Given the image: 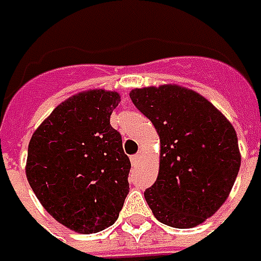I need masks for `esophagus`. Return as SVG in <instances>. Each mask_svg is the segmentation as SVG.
Instances as JSON below:
<instances>
[{"label":"esophagus","instance_id":"obj_1","mask_svg":"<svg viewBox=\"0 0 261 261\" xmlns=\"http://www.w3.org/2000/svg\"><path fill=\"white\" fill-rule=\"evenodd\" d=\"M141 158H142V154H141V152H138L136 155L130 156V161H132V164L135 166V164H138V163L141 161Z\"/></svg>","mask_w":261,"mask_h":261}]
</instances>
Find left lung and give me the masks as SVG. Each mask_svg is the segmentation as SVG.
Here are the masks:
<instances>
[{
  "instance_id": "8db88e82",
  "label": "left lung",
  "mask_w": 261,
  "mask_h": 261,
  "mask_svg": "<svg viewBox=\"0 0 261 261\" xmlns=\"http://www.w3.org/2000/svg\"><path fill=\"white\" fill-rule=\"evenodd\" d=\"M160 136V170L145 200L163 224L193 228L224 205L240 171L234 126L203 95L177 84L134 88Z\"/></svg>"
}]
</instances>
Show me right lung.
<instances>
[{"label":"right lung","instance_id":"add662e5","mask_svg":"<svg viewBox=\"0 0 261 261\" xmlns=\"http://www.w3.org/2000/svg\"><path fill=\"white\" fill-rule=\"evenodd\" d=\"M119 101V93L103 88L71 95L29 142V185L47 214L78 234L113 225L129 193L130 161L110 125Z\"/></svg>","mask_w":261,"mask_h":261}]
</instances>
